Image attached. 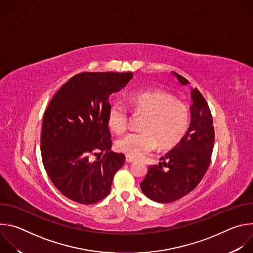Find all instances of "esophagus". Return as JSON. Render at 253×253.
<instances>
[{"label":"esophagus","mask_w":253,"mask_h":253,"mask_svg":"<svg viewBox=\"0 0 253 253\" xmlns=\"http://www.w3.org/2000/svg\"><path fill=\"white\" fill-rule=\"evenodd\" d=\"M134 158H132V157H130V156H126L125 157V161L127 162V163H131V162H134Z\"/></svg>","instance_id":"obj_1"}]
</instances>
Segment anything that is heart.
<instances>
[{"mask_svg": "<svg viewBox=\"0 0 253 253\" xmlns=\"http://www.w3.org/2000/svg\"><path fill=\"white\" fill-rule=\"evenodd\" d=\"M127 103L137 114H143L142 131L130 132L116 141L117 149L132 158L142 157L159 144L162 149L173 147L182 139L188 128L189 113L186 105L160 90L131 93ZM107 122L111 130L123 132L129 122L125 106L113 102L108 110Z\"/></svg>", "mask_w": 253, "mask_h": 253, "instance_id": "b5f03b06", "label": "heart"}]
</instances>
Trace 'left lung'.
Here are the masks:
<instances>
[{"label":"left lung","mask_w":253,"mask_h":253,"mask_svg":"<svg viewBox=\"0 0 253 253\" xmlns=\"http://www.w3.org/2000/svg\"><path fill=\"white\" fill-rule=\"evenodd\" d=\"M179 83L185 86L187 79L172 72ZM190 124L177 145L160 158L158 165H150L140 183L143 193L161 203H169L192 191L203 178L214 146V126L209 107L196 89H191ZM167 167L164 170L163 166Z\"/></svg>","instance_id":"obj_1"}]
</instances>
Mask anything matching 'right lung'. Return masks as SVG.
Wrapping results in <instances>:
<instances>
[{
  "mask_svg": "<svg viewBox=\"0 0 253 253\" xmlns=\"http://www.w3.org/2000/svg\"><path fill=\"white\" fill-rule=\"evenodd\" d=\"M133 73L83 72L70 78L51 100L44 114L41 155L58 190L69 199L93 204L110 192L125 156L111 151L107 114L109 97L133 78ZM105 152L92 162L91 155Z\"/></svg>",
  "mask_w": 253,
  "mask_h": 253,
  "instance_id": "add662e5",
  "label": "right lung"
}]
</instances>
